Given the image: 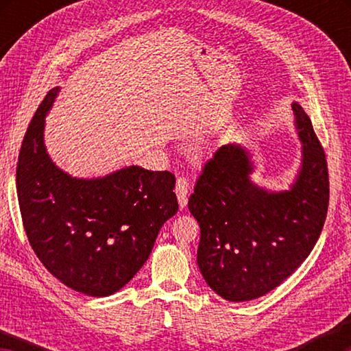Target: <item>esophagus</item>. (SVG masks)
Masks as SVG:
<instances>
[{"instance_id": "obj_1", "label": "esophagus", "mask_w": 351, "mask_h": 351, "mask_svg": "<svg viewBox=\"0 0 351 351\" xmlns=\"http://www.w3.org/2000/svg\"><path fill=\"white\" fill-rule=\"evenodd\" d=\"M175 192H176L178 201H180V207L182 209V207H186L187 204V193H189V180L186 176L178 178Z\"/></svg>"}]
</instances>
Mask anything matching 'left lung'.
I'll use <instances>...</instances> for the list:
<instances>
[{"label":"left lung","mask_w":351,"mask_h":351,"mask_svg":"<svg viewBox=\"0 0 351 351\" xmlns=\"http://www.w3.org/2000/svg\"><path fill=\"white\" fill-rule=\"evenodd\" d=\"M293 111L304 161L291 190L269 193L254 186L249 153L230 144L207 159L189 198L201 229L199 271L226 300H252L277 288L322 232L330 199L325 152L304 108L293 104Z\"/></svg>","instance_id":"left-lung-1"}]
</instances>
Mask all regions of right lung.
<instances>
[{
  "instance_id": "right-lung-1",
  "label": "right lung",
  "mask_w": 351,
  "mask_h": 351,
  "mask_svg": "<svg viewBox=\"0 0 351 351\" xmlns=\"http://www.w3.org/2000/svg\"><path fill=\"white\" fill-rule=\"evenodd\" d=\"M46 94L23 139L16 193L27 240L45 268L79 293L110 295L132 280L178 212L175 175L127 167L100 180L58 170L43 144Z\"/></svg>"
}]
</instances>
